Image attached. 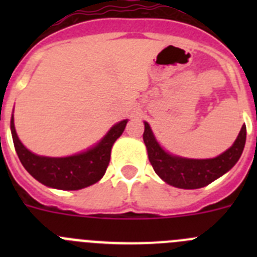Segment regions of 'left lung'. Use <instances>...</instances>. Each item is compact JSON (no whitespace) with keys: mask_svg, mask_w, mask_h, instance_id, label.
Returning <instances> with one entry per match:
<instances>
[{"mask_svg":"<svg viewBox=\"0 0 257 257\" xmlns=\"http://www.w3.org/2000/svg\"><path fill=\"white\" fill-rule=\"evenodd\" d=\"M143 140L156 174L165 183L180 189H198L222 176L238 162L246 144V124L230 148L215 158L194 160L175 156L157 142L148 122H144Z\"/></svg>","mask_w":257,"mask_h":257,"instance_id":"8db88e82","label":"left lung"}]
</instances>
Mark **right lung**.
<instances>
[{
    "label": "right lung",
    "mask_w": 257,
    "mask_h": 257,
    "mask_svg": "<svg viewBox=\"0 0 257 257\" xmlns=\"http://www.w3.org/2000/svg\"><path fill=\"white\" fill-rule=\"evenodd\" d=\"M127 122L128 119H123L113 124L100 142L91 148L68 157H45L32 153L18 138L14 114L11 115L10 128L20 162L36 180L54 189L78 190L90 187L103 178L110 161L113 144L122 135Z\"/></svg>",
    "instance_id": "right-lung-1"
}]
</instances>
